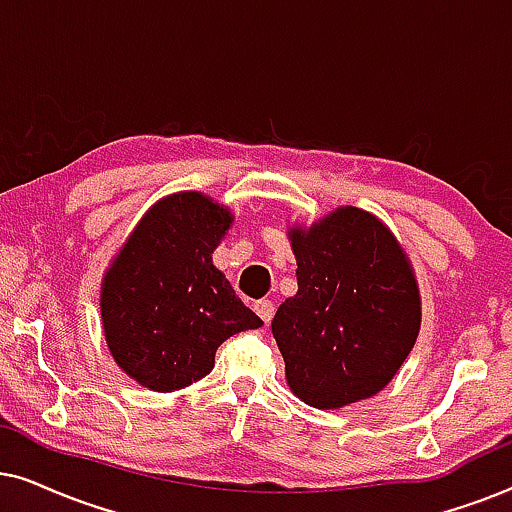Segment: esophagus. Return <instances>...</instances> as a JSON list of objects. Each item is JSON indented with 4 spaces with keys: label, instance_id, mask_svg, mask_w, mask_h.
<instances>
[{
    "label": "esophagus",
    "instance_id": "obj_1",
    "mask_svg": "<svg viewBox=\"0 0 512 512\" xmlns=\"http://www.w3.org/2000/svg\"><path fill=\"white\" fill-rule=\"evenodd\" d=\"M274 311L276 306L271 299H260V302H255V313L260 316L264 323H271V318H274Z\"/></svg>",
    "mask_w": 512,
    "mask_h": 512
}]
</instances>
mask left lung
Listing matches in <instances>:
<instances>
[{"label": "left lung", "instance_id": "obj_1", "mask_svg": "<svg viewBox=\"0 0 512 512\" xmlns=\"http://www.w3.org/2000/svg\"><path fill=\"white\" fill-rule=\"evenodd\" d=\"M288 236L297 295L271 320L288 386L318 410L372 398L410 356L421 327L405 250L384 222L353 206Z\"/></svg>", "mask_w": 512, "mask_h": 512}]
</instances>
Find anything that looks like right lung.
Segmentation results:
<instances>
[{"mask_svg": "<svg viewBox=\"0 0 512 512\" xmlns=\"http://www.w3.org/2000/svg\"><path fill=\"white\" fill-rule=\"evenodd\" d=\"M234 222L201 192L170 194L142 215L105 271L102 330L128 377L159 393L206 377L231 335L262 327L213 264Z\"/></svg>", "mask_w": 512, "mask_h": 512, "instance_id": "add662e5", "label": "right lung"}]
</instances>
